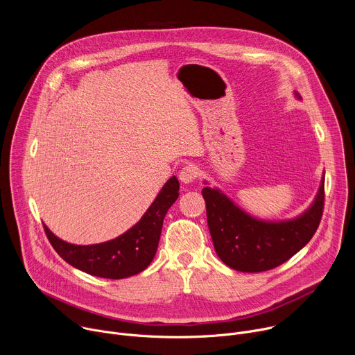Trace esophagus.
Wrapping results in <instances>:
<instances>
[{
	"mask_svg": "<svg viewBox=\"0 0 355 355\" xmlns=\"http://www.w3.org/2000/svg\"><path fill=\"white\" fill-rule=\"evenodd\" d=\"M198 174H199L198 167L193 166V164H188V166H185V167L181 168V171H180V180H181V182H184V184H189V182H193V181L196 180Z\"/></svg>",
	"mask_w": 355,
	"mask_h": 355,
	"instance_id": "esophagus-1",
	"label": "esophagus"
}]
</instances>
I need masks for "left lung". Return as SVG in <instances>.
Here are the masks:
<instances>
[{
  "label": "left lung",
  "mask_w": 355,
  "mask_h": 355,
  "mask_svg": "<svg viewBox=\"0 0 355 355\" xmlns=\"http://www.w3.org/2000/svg\"><path fill=\"white\" fill-rule=\"evenodd\" d=\"M297 98L299 94H296ZM208 226L219 259L241 272L272 270L305 247L316 233L324 208V178L313 205L286 222H263L237 208L219 189L205 187Z\"/></svg>",
  "instance_id": "left-lung-1"
}]
</instances>
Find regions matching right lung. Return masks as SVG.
<instances>
[{
	"mask_svg": "<svg viewBox=\"0 0 355 355\" xmlns=\"http://www.w3.org/2000/svg\"><path fill=\"white\" fill-rule=\"evenodd\" d=\"M180 182L171 177L143 218L119 237L89 245L70 244L56 237L46 226L44 233L58 254L74 268L89 275L122 279L146 270L157 251L163 220L178 198Z\"/></svg>",
	"mask_w": 355,
	"mask_h": 355,
	"instance_id": "add662e5",
	"label": "right lung"
}]
</instances>
